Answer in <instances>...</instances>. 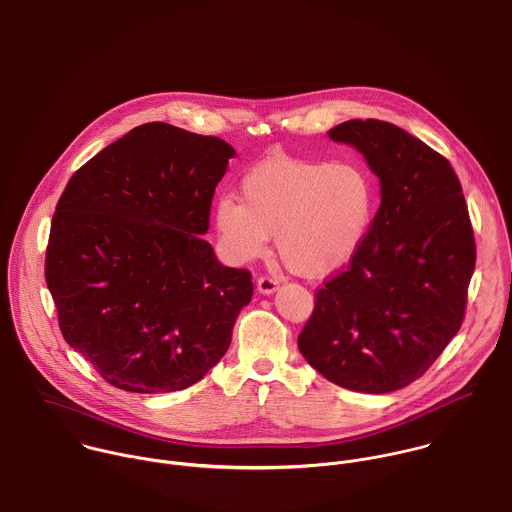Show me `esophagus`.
Segmentation results:
<instances>
[{"instance_id": "34e87169", "label": "esophagus", "mask_w": 512, "mask_h": 512, "mask_svg": "<svg viewBox=\"0 0 512 512\" xmlns=\"http://www.w3.org/2000/svg\"><path fill=\"white\" fill-rule=\"evenodd\" d=\"M256 286H258V290H260L262 294H272V292L278 288V280L272 278V276H260L258 282H256Z\"/></svg>"}]
</instances>
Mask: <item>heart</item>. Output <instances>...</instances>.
I'll return each instance as SVG.
<instances>
[{"mask_svg":"<svg viewBox=\"0 0 512 512\" xmlns=\"http://www.w3.org/2000/svg\"><path fill=\"white\" fill-rule=\"evenodd\" d=\"M240 199L222 196L214 208L228 254L250 262L276 234L280 258L308 278L338 270L358 252L376 208L372 176L352 160L268 158L242 178Z\"/></svg>","mask_w":512,"mask_h":512,"instance_id":"obj_1","label":"heart"}]
</instances>
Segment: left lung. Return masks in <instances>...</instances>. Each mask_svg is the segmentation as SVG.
I'll list each match as a JSON object with an SVG mask.
<instances>
[{
    "label": "left lung",
    "mask_w": 512,
    "mask_h": 512,
    "mask_svg": "<svg viewBox=\"0 0 512 512\" xmlns=\"http://www.w3.org/2000/svg\"><path fill=\"white\" fill-rule=\"evenodd\" d=\"M328 138L364 154L382 202L358 252L316 290L298 348L330 382L384 394L420 378L462 326L474 232L450 162L418 138L382 120Z\"/></svg>",
    "instance_id": "left-lung-1"
}]
</instances>
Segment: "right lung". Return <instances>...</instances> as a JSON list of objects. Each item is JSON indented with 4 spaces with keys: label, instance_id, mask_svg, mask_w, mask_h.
<instances>
[{
    "label": "right lung",
    "instance_id": "obj_1",
    "mask_svg": "<svg viewBox=\"0 0 512 512\" xmlns=\"http://www.w3.org/2000/svg\"><path fill=\"white\" fill-rule=\"evenodd\" d=\"M234 148L164 122L134 128L68 182L46 250L66 342L128 392L196 384L228 350L254 284L200 236Z\"/></svg>",
    "mask_w": 512,
    "mask_h": 512
}]
</instances>
